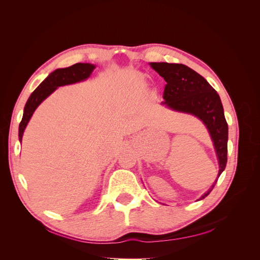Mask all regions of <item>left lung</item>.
Segmentation results:
<instances>
[{
    "mask_svg": "<svg viewBox=\"0 0 260 260\" xmlns=\"http://www.w3.org/2000/svg\"><path fill=\"white\" fill-rule=\"evenodd\" d=\"M149 65L167 82L162 104L174 111L194 115L205 123L219 160V178L228 159V123L218 93L205 78L185 65L169 62H151ZM217 180L200 200L205 199L212 191Z\"/></svg>",
    "mask_w": 260,
    "mask_h": 260,
    "instance_id": "1",
    "label": "left lung"
}]
</instances>
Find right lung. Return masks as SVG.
Returning a JSON list of instances; mask_svg holds the SVG:
<instances>
[{
	"label": "right lung",
	"mask_w": 260,
	"mask_h": 260,
	"mask_svg": "<svg viewBox=\"0 0 260 260\" xmlns=\"http://www.w3.org/2000/svg\"><path fill=\"white\" fill-rule=\"evenodd\" d=\"M94 68H95V66L92 64H86V62L85 64H83V62H77V64L70 67L54 70L52 74H50L48 77H46V79L38 86V88L32 92V94H31L25 105L22 119L19 123V131H18L19 141H21L22 139L23 131H25L34 112L36 111L37 107L50 95L51 93H53L60 85L72 84V83L85 80L86 78L90 77Z\"/></svg>",
	"instance_id": "right-lung-1"
}]
</instances>
